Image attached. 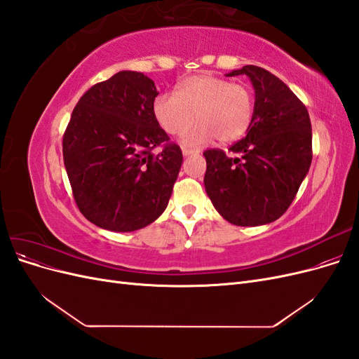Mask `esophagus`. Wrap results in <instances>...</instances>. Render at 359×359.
Segmentation results:
<instances>
[{
    "label": "esophagus",
    "mask_w": 359,
    "mask_h": 359,
    "mask_svg": "<svg viewBox=\"0 0 359 359\" xmlns=\"http://www.w3.org/2000/svg\"><path fill=\"white\" fill-rule=\"evenodd\" d=\"M193 154H199V151H193V149H187V148H182V156L184 157H189Z\"/></svg>",
    "instance_id": "obj_1"
}]
</instances>
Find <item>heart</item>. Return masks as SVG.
<instances>
[{"label": "heart", "mask_w": 359, "mask_h": 359, "mask_svg": "<svg viewBox=\"0 0 359 359\" xmlns=\"http://www.w3.org/2000/svg\"><path fill=\"white\" fill-rule=\"evenodd\" d=\"M153 112L170 135L184 133L198 118L201 123L181 137L182 145L198 148L215 137L229 144L241 139L252 123L253 95L244 83L198 74L181 81L177 94H158Z\"/></svg>", "instance_id": "obj_1"}]
</instances>
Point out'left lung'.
Returning a JSON list of instances; mask_svg holds the SVG:
<instances>
[{"instance_id":"obj_1","label":"left lung","mask_w":359,"mask_h":359,"mask_svg":"<svg viewBox=\"0 0 359 359\" xmlns=\"http://www.w3.org/2000/svg\"><path fill=\"white\" fill-rule=\"evenodd\" d=\"M255 88L253 118L244 139L226 156L208 149L205 190L214 208L232 224L260 226L286 212L311 165V123L307 107L277 76L244 66Z\"/></svg>"}]
</instances>
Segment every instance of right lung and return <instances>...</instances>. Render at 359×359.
Instances as JSON below:
<instances>
[{
    "label": "right lung",
    "mask_w": 359,
    "mask_h": 359,
    "mask_svg": "<svg viewBox=\"0 0 359 359\" xmlns=\"http://www.w3.org/2000/svg\"><path fill=\"white\" fill-rule=\"evenodd\" d=\"M157 95L153 79L123 70L91 86L73 109L64 166L79 211L102 229H142L169 203L182 153L154 116Z\"/></svg>",
    "instance_id": "right-lung-1"
}]
</instances>
